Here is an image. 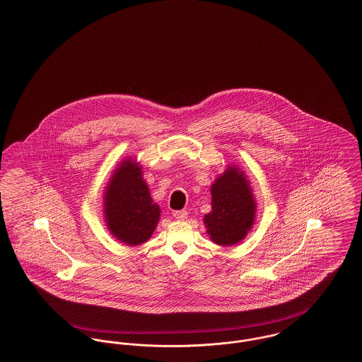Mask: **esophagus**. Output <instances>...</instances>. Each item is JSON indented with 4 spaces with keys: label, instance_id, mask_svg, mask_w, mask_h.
<instances>
[{
    "label": "esophagus",
    "instance_id": "34e87169",
    "mask_svg": "<svg viewBox=\"0 0 362 362\" xmlns=\"http://www.w3.org/2000/svg\"><path fill=\"white\" fill-rule=\"evenodd\" d=\"M187 211H176V212H173V217L176 218V220H180V221H183V220H186L187 218Z\"/></svg>",
    "mask_w": 362,
    "mask_h": 362
}]
</instances>
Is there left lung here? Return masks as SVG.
Returning a JSON list of instances; mask_svg holds the SVG:
<instances>
[{"label": "left lung", "mask_w": 362, "mask_h": 362, "mask_svg": "<svg viewBox=\"0 0 362 362\" xmlns=\"http://www.w3.org/2000/svg\"><path fill=\"white\" fill-rule=\"evenodd\" d=\"M212 211L204 216L206 234L218 246L242 242L255 226L257 202L246 173L228 165L211 187Z\"/></svg>", "instance_id": "left-lung-1"}]
</instances>
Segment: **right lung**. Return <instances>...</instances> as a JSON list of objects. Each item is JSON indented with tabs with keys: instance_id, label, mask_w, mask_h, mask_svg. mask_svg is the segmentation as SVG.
<instances>
[{
	"instance_id": "add662e5",
	"label": "right lung",
	"mask_w": 362,
	"mask_h": 362,
	"mask_svg": "<svg viewBox=\"0 0 362 362\" xmlns=\"http://www.w3.org/2000/svg\"><path fill=\"white\" fill-rule=\"evenodd\" d=\"M104 218L113 238L127 246L149 240L160 220V206L153 202L142 165L132 157L120 161L104 190Z\"/></svg>"
}]
</instances>
